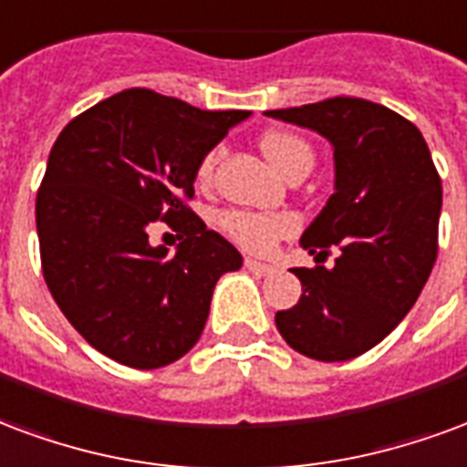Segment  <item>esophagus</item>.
I'll return each instance as SVG.
<instances>
[{"mask_svg": "<svg viewBox=\"0 0 467 467\" xmlns=\"http://www.w3.org/2000/svg\"><path fill=\"white\" fill-rule=\"evenodd\" d=\"M246 268L251 271V274H258V275L274 274V266H268V264H261V261H254V258H246Z\"/></svg>", "mask_w": 467, "mask_h": 467, "instance_id": "esophagus-1", "label": "esophagus"}]
</instances>
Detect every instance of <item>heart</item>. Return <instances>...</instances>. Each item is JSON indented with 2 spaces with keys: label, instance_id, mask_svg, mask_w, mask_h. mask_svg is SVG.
Returning <instances> with one entry per match:
<instances>
[{
  "label": "heart",
  "instance_id": "b5f03b06",
  "mask_svg": "<svg viewBox=\"0 0 467 467\" xmlns=\"http://www.w3.org/2000/svg\"><path fill=\"white\" fill-rule=\"evenodd\" d=\"M261 151L284 176H288L298 166L313 163V151L308 141L291 131H268L261 139ZM216 156L219 151H209L201 159L199 169H196L199 183H206L211 179ZM216 226L223 236L231 238L244 251L266 254L274 248L278 238L291 236L298 229V219L294 213H256V211L244 209H223L216 213Z\"/></svg>",
  "mask_w": 467,
  "mask_h": 467
}]
</instances>
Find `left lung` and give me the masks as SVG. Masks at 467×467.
I'll return each instance as SVG.
<instances>
[{
    "label": "left lung",
    "instance_id": "1",
    "mask_svg": "<svg viewBox=\"0 0 467 467\" xmlns=\"http://www.w3.org/2000/svg\"><path fill=\"white\" fill-rule=\"evenodd\" d=\"M266 117L311 129L333 146V193L301 246L316 261L341 248L333 268H291L304 294L275 313V328L313 360L356 358L406 318L433 271L441 176L423 134L366 99H326Z\"/></svg>",
    "mask_w": 467,
    "mask_h": 467
}]
</instances>
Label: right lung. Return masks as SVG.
I'll use <instances>...</instances> for the list:
<instances>
[{
  "mask_svg": "<svg viewBox=\"0 0 467 467\" xmlns=\"http://www.w3.org/2000/svg\"><path fill=\"white\" fill-rule=\"evenodd\" d=\"M248 117L126 89L71 119L54 141L36 193L44 281L99 353L151 370L196 346L216 281L244 258L183 199L201 159ZM156 218L187 236L173 257L148 244Z\"/></svg>",
  "mask_w": 467,
  "mask_h": 467,
  "instance_id": "1",
  "label": "right lung"
}]
</instances>
